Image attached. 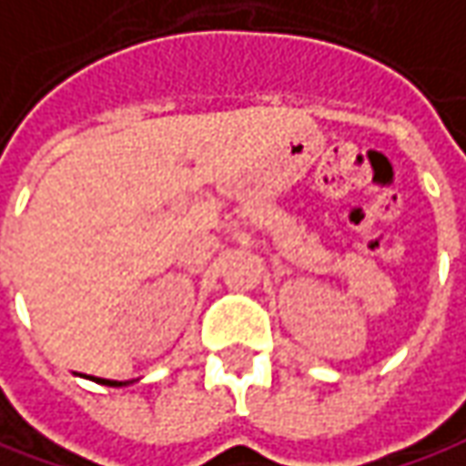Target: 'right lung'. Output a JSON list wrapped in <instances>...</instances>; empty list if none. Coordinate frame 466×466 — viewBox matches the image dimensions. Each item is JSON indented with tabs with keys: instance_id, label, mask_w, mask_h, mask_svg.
Returning <instances> with one entry per match:
<instances>
[{
	"instance_id": "right-lung-1",
	"label": "right lung",
	"mask_w": 466,
	"mask_h": 466,
	"mask_svg": "<svg viewBox=\"0 0 466 466\" xmlns=\"http://www.w3.org/2000/svg\"><path fill=\"white\" fill-rule=\"evenodd\" d=\"M95 381H100V384H107V387H123L126 381H110V379H95Z\"/></svg>"
}]
</instances>
